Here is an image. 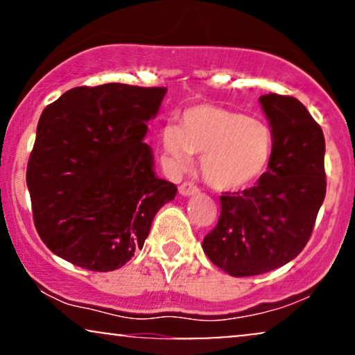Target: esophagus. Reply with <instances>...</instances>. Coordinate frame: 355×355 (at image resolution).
Segmentation results:
<instances>
[{
    "instance_id": "34e87169",
    "label": "esophagus",
    "mask_w": 355,
    "mask_h": 355,
    "mask_svg": "<svg viewBox=\"0 0 355 355\" xmlns=\"http://www.w3.org/2000/svg\"><path fill=\"white\" fill-rule=\"evenodd\" d=\"M178 191H180V195H183V197H191V195L198 193V189L193 185V183L185 182V183H182L180 189H178Z\"/></svg>"
}]
</instances>
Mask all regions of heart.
<instances>
[{"mask_svg": "<svg viewBox=\"0 0 355 355\" xmlns=\"http://www.w3.org/2000/svg\"><path fill=\"white\" fill-rule=\"evenodd\" d=\"M162 148L177 170L190 165L191 155H200L203 180L218 191H237L266 173L274 137L263 121L202 103L183 112L180 126L162 130Z\"/></svg>", "mask_w": 355, "mask_h": 355, "instance_id": "obj_1", "label": "heart"}]
</instances>
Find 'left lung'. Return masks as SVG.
<instances>
[{
	"instance_id": "1",
	"label": "left lung",
	"mask_w": 355,
	"mask_h": 355,
	"mask_svg": "<svg viewBox=\"0 0 355 355\" xmlns=\"http://www.w3.org/2000/svg\"><path fill=\"white\" fill-rule=\"evenodd\" d=\"M274 137L267 172L252 189L220 197L217 227L203 252L232 277L260 275L291 262L311 239L325 198V140L294 96L259 98Z\"/></svg>"
}]
</instances>
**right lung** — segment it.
<instances>
[{
    "label": "right lung",
    "instance_id": "1",
    "mask_svg": "<svg viewBox=\"0 0 355 355\" xmlns=\"http://www.w3.org/2000/svg\"><path fill=\"white\" fill-rule=\"evenodd\" d=\"M166 88L107 83L68 89L36 126L26 170L35 227L55 255L93 272L144 247L177 187L155 173L145 144Z\"/></svg>",
    "mask_w": 355,
    "mask_h": 355
}]
</instances>
